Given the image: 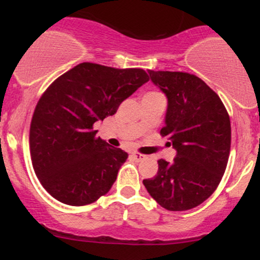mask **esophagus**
Masks as SVG:
<instances>
[{"label":"esophagus","mask_w":260,"mask_h":260,"mask_svg":"<svg viewBox=\"0 0 260 260\" xmlns=\"http://www.w3.org/2000/svg\"><path fill=\"white\" fill-rule=\"evenodd\" d=\"M131 156H132V159L134 160V161H143L145 159V155H143V154H139V153H133L132 155H131Z\"/></svg>","instance_id":"esophagus-1"}]
</instances>
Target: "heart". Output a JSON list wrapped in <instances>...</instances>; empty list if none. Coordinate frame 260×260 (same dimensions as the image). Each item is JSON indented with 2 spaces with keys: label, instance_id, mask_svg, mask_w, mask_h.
Returning <instances> with one entry per match:
<instances>
[{
  "label": "heart",
  "instance_id": "obj_1",
  "mask_svg": "<svg viewBox=\"0 0 260 260\" xmlns=\"http://www.w3.org/2000/svg\"><path fill=\"white\" fill-rule=\"evenodd\" d=\"M148 94H159V92H156V91H151V92H148Z\"/></svg>",
  "mask_w": 260,
  "mask_h": 260
}]
</instances>
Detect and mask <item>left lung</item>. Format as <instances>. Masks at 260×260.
<instances>
[{
  "label": "left lung",
  "instance_id": "obj_1",
  "mask_svg": "<svg viewBox=\"0 0 260 260\" xmlns=\"http://www.w3.org/2000/svg\"><path fill=\"white\" fill-rule=\"evenodd\" d=\"M149 76L168 96L161 137L177 151L172 162L160 159L147 190L171 211L198 207L215 192L228 166L231 123L219 95L204 80L186 72L151 71Z\"/></svg>",
  "mask_w": 260,
  "mask_h": 260
}]
</instances>
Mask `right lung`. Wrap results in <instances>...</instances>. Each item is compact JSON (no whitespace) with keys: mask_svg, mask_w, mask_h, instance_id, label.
Returning a JSON list of instances; mask_svg holds the SVG:
<instances>
[{"mask_svg":"<svg viewBox=\"0 0 260 260\" xmlns=\"http://www.w3.org/2000/svg\"><path fill=\"white\" fill-rule=\"evenodd\" d=\"M148 80L142 68L90 62L53 80L35 106L29 133L32 168L47 193L82 207L111 189L128 154L98 137L94 123L115 115Z\"/></svg>","mask_w":260,"mask_h":260,"instance_id":"right-lung-1","label":"right lung"}]
</instances>
